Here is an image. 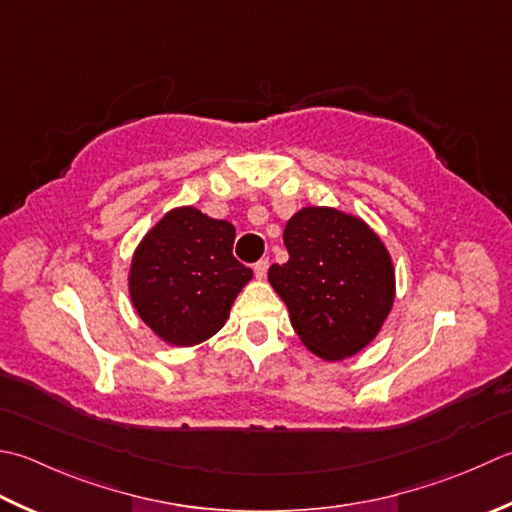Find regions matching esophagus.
Wrapping results in <instances>:
<instances>
[{
  "instance_id": "obj_1",
  "label": "esophagus",
  "mask_w": 512,
  "mask_h": 512,
  "mask_svg": "<svg viewBox=\"0 0 512 512\" xmlns=\"http://www.w3.org/2000/svg\"><path fill=\"white\" fill-rule=\"evenodd\" d=\"M253 270L257 279H264L268 273V259H259V262L253 266Z\"/></svg>"
}]
</instances>
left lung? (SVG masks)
<instances>
[{"instance_id":"left-lung-1","label":"left lung","mask_w":512,"mask_h":512,"mask_svg":"<svg viewBox=\"0 0 512 512\" xmlns=\"http://www.w3.org/2000/svg\"><path fill=\"white\" fill-rule=\"evenodd\" d=\"M286 264L268 268L290 324L308 350L344 359L375 339L395 299V270L386 246L362 219L310 206L284 228Z\"/></svg>"}]
</instances>
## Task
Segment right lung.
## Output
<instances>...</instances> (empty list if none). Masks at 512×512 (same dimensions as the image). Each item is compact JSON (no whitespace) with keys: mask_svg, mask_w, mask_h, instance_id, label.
<instances>
[{"mask_svg":"<svg viewBox=\"0 0 512 512\" xmlns=\"http://www.w3.org/2000/svg\"><path fill=\"white\" fill-rule=\"evenodd\" d=\"M235 226L197 208H175L137 246L130 299L137 315L173 346L215 335L253 270L233 257Z\"/></svg>","mask_w":512,"mask_h":512,"instance_id":"1","label":"right lung"}]
</instances>
